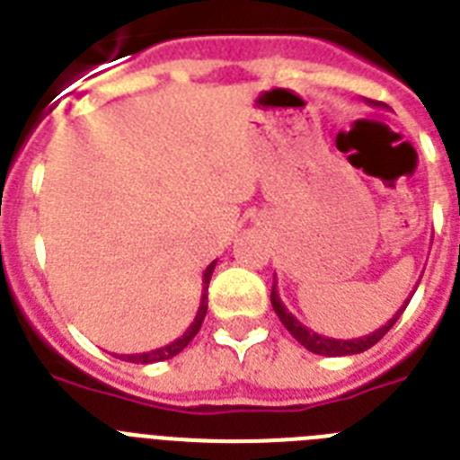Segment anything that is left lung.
Listing matches in <instances>:
<instances>
[{
    "mask_svg": "<svg viewBox=\"0 0 460 460\" xmlns=\"http://www.w3.org/2000/svg\"><path fill=\"white\" fill-rule=\"evenodd\" d=\"M420 286V283H417ZM417 286H414V290H417ZM414 290L410 292V296L403 302V306L398 308L396 313L392 315V320L389 323L382 324L380 329H376L373 334L368 336H359V339H348V341H341V339H327V336L323 334H315L313 329H308L306 324H302L299 320L292 315L290 311H288L286 306H283V302H280V296H279V290H276V283L271 286V306H274L276 315H279V320L283 323V327L290 332L292 336H295L299 343L306 348V350L315 352V355H323V357H345V355H359V352L368 350V348H373V345L377 343V341L382 339V336L387 334L389 329L396 324V320L401 318V313L405 311V306L410 304V299H412Z\"/></svg>",
    "mask_w": 460,
    "mask_h": 460,
    "instance_id": "1",
    "label": "left lung"
}]
</instances>
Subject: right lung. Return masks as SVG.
Returning a JSON list of instances; mask_svg holds the SVG:
<instances>
[{"label": "right lung", "mask_w": 460, "mask_h": 460, "mask_svg": "<svg viewBox=\"0 0 460 460\" xmlns=\"http://www.w3.org/2000/svg\"><path fill=\"white\" fill-rule=\"evenodd\" d=\"M214 267H217V260H214V262H211V265L205 270V274H202L200 306H198V313H195V318H193V323H190V327L186 329L180 339H174L172 343L164 345V348H156V350L140 352V355H115V357H119V359H124V361H133V364H156V361L172 359L174 355H180V352L184 350L190 341H193V336L198 334V332H200V327H202V320H205V315H207V288H209V280H211V274H214Z\"/></svg>", "instance_id": "1"}]
</instances>
